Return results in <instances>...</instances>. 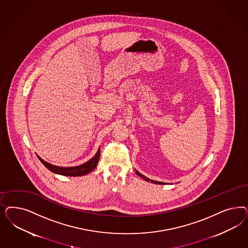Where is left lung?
<instances>
[{"mask_svg": "<svg viewBox=\"0 0 248 248\" xmlns=\"http://www.w3.org/2000/svg\"><path fill=\"white\" fill-rule=\"evenodd\" d=\"M136 173L138 174V175L140 176V178H142L143 180H145L146 182H151L152 184H167L166 183H161V182H157V181H154V180H150L149 178H147L146 176H144L143 174H141L140 172H139L138 170H136Z\"/></svg>", "mask_w": 248, "mask_h": 248, "instance_id": "left-lung-1", "label": "left lung"}]
</instances>
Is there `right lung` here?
Wrapping results in <instances>:
<instances>
[{"mask_svg":"<svg viewBox=\"0 0 248 248\" xmlns=\"http://www.w3.org/2000/svg\"><path fill=\"white\" fill-rule=\"evenodd\" d=\"M38 159L40 160L41 162L46 167V168L56 174H60V175L71 176V177H77V176H83L88 174L89 172H91L94 169L96 168L97 165V162L99 160L100 157V149L97 150L95 156L88 160L87 162L78 165V166H74V167H60V166H56L53 165L51 163H49L47 161L43 160L37 155Z\"/></svg>","mask_w":248,"mask_h":248,"instance_id":"add662e5","label":"right lung"}]
</instances>
